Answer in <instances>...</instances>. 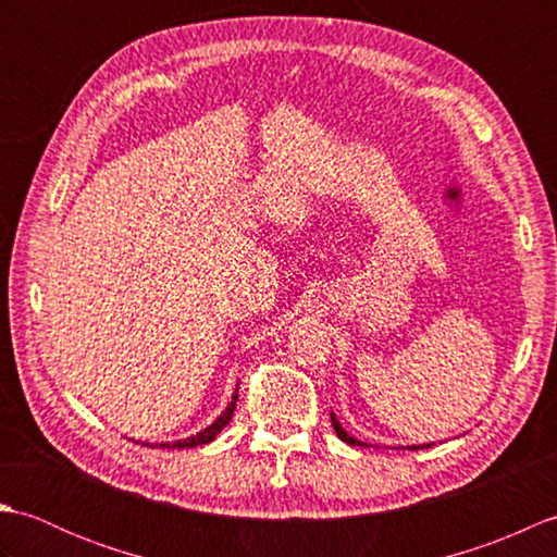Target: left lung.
<instances>
[{"mask_svg":"<svg viewBox=\"0 0 557 557\" xmlns=\"http://www.w3.org/2000/svg\"><path fill=\"white\" fill-rule=\"evenodd\" d=\"M330 419H333L335 433L339 435V441H345V443H349V445H361V447H369V445H366V443L357 441V437H351V435H349L345 429H342V425H339V421H337L335 413H330ZM423 447H431V445H409V449H423Z\"/></svg>","mask_w":557,"mask_h":557,"instance_id":"obj_1","label":"left lung"}]
</instances>
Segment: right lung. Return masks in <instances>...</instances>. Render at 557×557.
Here are the masks:
<instances>
[{"instance_id":"obj_1","label":"right lung","mask_w":557,"mask_h":557,"mask_svg":"<svg viewBox=\"0 0 557 557\" xmlns=\"http://www.w3.org/2000/svg\"><path fill=\"white\" fill-rule=\"evenodd\" d=\"M236 397H239V385L234 387V395H232V401L227 405V409H224L220 417L212 421L208 429H203V431H198L196 435H191V437H184V441H174V443H156V447H168V449H184V447H198V445H206V443H210V441H215L218 437V433L224 429V425H227L230 421H232V417H234V409H236ZM148 445V443H146Z\"/></svg>"}]
</instances>
